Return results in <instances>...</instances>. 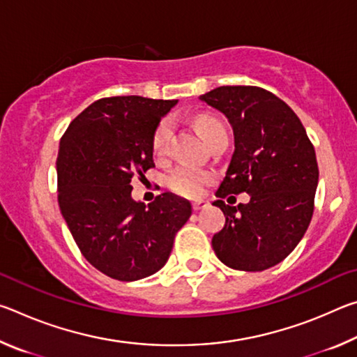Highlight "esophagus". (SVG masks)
<instances>
[{
    "label": "esophagus",
    "instance_id": "34e87169",
    "mask_svg": "<svg viewBox=\"0 0 357 357\" xmlns=\"http://www.w3.org/2000/svg\"><path fill=\"white\" fill-rule=\"evenodd\" d=\"M208 206H209L208 202H204V200H197V202L192 203V208H193V211H195V213H198V211H202V209H206Z\"/></svg>",
    "mask_w": 357,
    "mask_h": 357
}]
</instances>
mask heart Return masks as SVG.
<instances>
[{
    "instance_id": "1",
    "label": "heart",
    "mask_w": 357,
    "mask_h": 357,
    "mask_svg": "<svg viewBox=\"0 0 357 357\" xmlns=\"http://www.w3.org/2000/svg\"><path fill=\"white\" fill-rule=\"evenodd\" d=\"M198 129L203 137L208 138L219 130H225L220 121L211 116H200L198 118ZM173 135V121L167 118L157 126L153 137V149L157 155H165L170 148V140ZM209 173L200 172L190 165H181L176 168L167 179L168 187L178 195L183 197H198L203 192L204 185L209 183Z\"/></svg>"
}]
</instances>
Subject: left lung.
<instances>
[{
    "label": "left lung",
    "mask_w": 357,
    "mask_h": 357,
    "mask_svg": "<svg viewBox=\"0 0 357 357\" xmlns=\"http://www.w3.org/2000/svg\"><path fill=\"white\" fill-rule=\"evenodd\" d=\"M233 129L234 151L213 204L225 227L213 238L217 258L238 271H264L283 261L304 238L318 185L315 149L301 119L275 94L258 86H220L200 96ZM249 192L238 208L221 200Z\"/></svg>",
    "instance_id": "8db88e82"
}]
</instances>
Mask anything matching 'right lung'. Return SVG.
<instances>
[{
  "label": "right lung",
  "instance_id": "add662e5",
  "mask_svg": "<svg viewBox=\"0 0 357 357\" xmlns=\"http://www.w3.org/2000/svg\"><path fill=\"white\" fill-rule=\"evenodd\" d=\"M178 100L119 96L93 102L69 124L56 159L58 203L83 257L121 282L155 274L192 204L172 192L132 198L134 173L154 167L153 137Z\"/></svg>",
  "mask_w": 357,
  "mask_h": 357
}]
</instances>
